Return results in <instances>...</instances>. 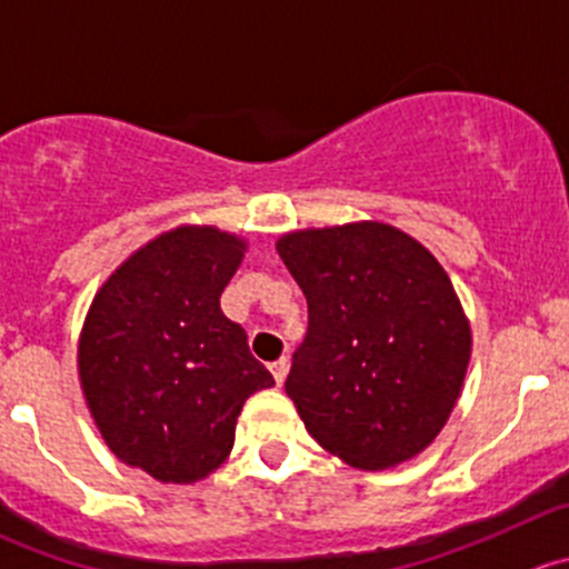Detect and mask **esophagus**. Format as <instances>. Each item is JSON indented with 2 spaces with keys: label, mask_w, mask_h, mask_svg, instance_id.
Wrapping results in <instances>:
<instances>
[{
  "label": "esophagus",
  "mask_w": 569,
  "mask_h": 569,
  "mask_svg": "<svg viewBox=\"0 0 569 569\" xmlns=\"http://www.w3.org/2000/svg\"><path fill=\"white\" fill-rule=\"evenodd\" d=\"M269 372L274 375V383L283 386L286 375H289V358H278V361L269 363Z\"/></svg>",
  "instance_id": "1"
}]
</instances>
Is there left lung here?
Returning <instances> with one entry per match:
<instances>
[{
  "instance_id": "obj_1",
  "label": "left lung",
  "mask_w": 569,
  "mask_h": 569,
  "mask_svg": "<svg viewBox=\"0 0 569 569\" xmlns=\"http://www.w3.org/2000/svg\"><path fill=\"white\" fill-rule=\"evenodd\" d=\"M278 252L308 300L286 378L308 433L358 470L422 453L459 400L472 352L442 263L383 222L295 230Z\"/></svg>"
}]
</instances>
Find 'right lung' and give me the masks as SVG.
I'll list each match as a JSON object with an SVG mask.
<instances>
[{"instance_id":"add662e5","label":"right lung","mask_w":569,"mask_h":569,"mask_svg":"<svg viewBox=\"0 0 569 569\" xmlns=\"http://www.w3.org/2000/svg\"><path fill=\"white\" fill-rule=\"evenodd\" d=\"M247 241L183 224L132 252L88 308L77 369L99 433L124 465L194 483L233 450L236 419L274 378L219 308Z\"/></svg>"}]
</instances>
